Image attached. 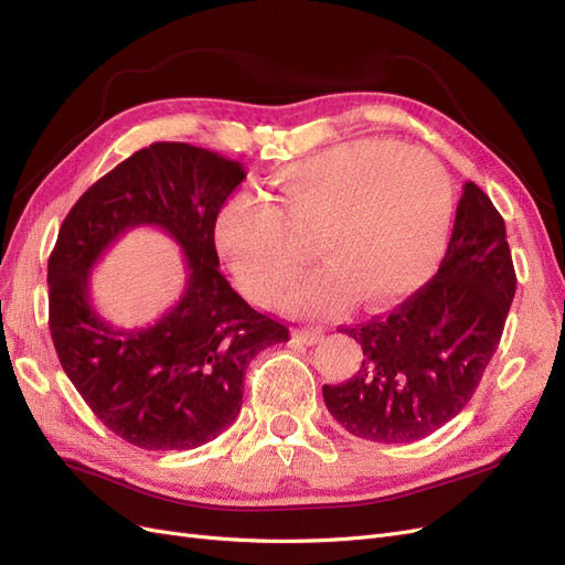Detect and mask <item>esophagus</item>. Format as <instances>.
I'll return each instance as SVG.
<instances>
[{
  "label": "esophagus",
  "mask_w": 565,
  "mask_h": 565,
  "mask_svg": "<svg viewBox=\"0 0 565 565\" xmlns=\"http://www.w3.org/2000/svg\"><path fill=\"white\" fill-rule=\"evenodd\" d=\"M295 337L301 341V344L313 347V344H318V341L324 337V332H322L320 328H301V330L295 332Z\"/></svg>",
  "instance_id": "1"
}]
</instances>
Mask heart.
I'll list each match as a JSON object with an SVG mask.
<instances>
[{
    "label": "heart",
    "instance_id": "b5f03b06",
    "mask_svg": "<svg viewBox=\"0 0 565 565\" xmlns=\"http://www.w3.org/2000/svg\"><path fill=\"white\" fill-rule=\"evenodd\" d=\"M273 204L231 195L214 241L245 292L270 303L301 264L292 235L316 231V268L282 295L285 309L332 313L351 295L384 303L438 264L452 221V183L434 156L386 141L344 143L285 167Z\"/></svg>",
    "mask_w": 565,
    "mask_h": 565
}]
</instances>
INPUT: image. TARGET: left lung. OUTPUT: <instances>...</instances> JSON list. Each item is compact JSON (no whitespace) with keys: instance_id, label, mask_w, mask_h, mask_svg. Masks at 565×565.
Instances as JSON below:
<instances>
[{"instance_id":"left-lung-1","label":"left lung","mask_w":565,"mask_h":565,"mask_svg":"<svg viewBox=\"0 0 565 565\" xmlns=\"http://www.w3.org/2000/svg\"><path fill=\"white\" fill-rule=\"evenodd\" d=\"M514 292L504 218L467 181L434 280L388 316L341 330L363 347V363L349 382L322 386L330 415L374 443L431 436L471 401Z\"/></svg>"}]
</instances>
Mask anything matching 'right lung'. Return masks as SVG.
Segmentation results:
<instances>
[{
  "label": "right lung",
  "mask_w": 565,
  "mask_h": 565,
  "mask_svg": "<svg viewBox=\"0 0 565 565\" xmlns=\"http://www.w3.org/2000/svg\"><path fill=\"white\" fill-rule=\"evenodd\" d=\"M245 167L188 143H152L98 179L67 212L49 256V330L92 413L143 450H191L224 434L243 405L252 358L289 330L221 276L216 214ZM164 230L182 247L180 301L143 329H117L88 297V276L131 227Z\"/></svg>",
  "instance_id": "right-lung-1"
}]
</instances>
